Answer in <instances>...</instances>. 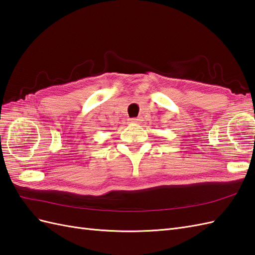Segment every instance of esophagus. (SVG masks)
I'll use <instances>...</instances> for the list:
<instances>
[{"label": "esophagus", "mask_w": 255, "mask_h": 255, "mask_svg": "<svg viewBox=\"0 0 255 255\" xmlns=\"http://www.w3.org/2000/svg\"><path fill=\"white\" fill-rule=\"evenodd\" d=\"M141 121H142V120L140 119V117H138V119H131V120L129 121V123H130V124H140Z\"/></svg>", "instance_id": "esophagus-1"}]
</instances>
